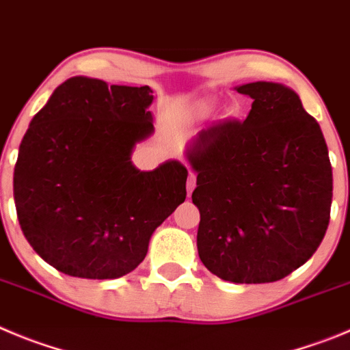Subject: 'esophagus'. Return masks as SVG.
<instances>
[{"instance_id":"obj_1","label":"esophagus","mask_w":350,"mask_h":350,"mask_svg":"<svg viewBox=\"0 0 350 350\" xmlns=\"http://www.w3.org/2000/svg\"><path fill=\"white\" fill-rule=\"evenodd\" d=\"M195 186H197V174H195V172H190V174H188V181H186L188 195H191V191L195 190Z\"/></svg>"}]
</instances>
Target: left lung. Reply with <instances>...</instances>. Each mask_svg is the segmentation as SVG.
I'll return each instance as SVG.
<instances>
[{
    "mask_svg": "<svg viewBox=\"0 0 350 350\" xmlns=\"http://www.w3.org/2000/svg\"><path fill=\"white\" fill-rule=\"evenodd\" d=\"M237 91L254 100L247 119L212 122L186 153L197 171L198 256L224 282H278L325 238L328 148L295 91L264 81Z\"/></svg>",
    "mask_w": 350,
    "mask_h": 350,
    "instance_id": "obj_1",
    "label": "left lung"
}]
</instances>
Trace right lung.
I'll return each mask as SVG.
<instances>
[{"instance_id":"1","label":"right lung","mask_w":350,"mask_h":350,"mask_svg":"<svg viewBox=\"0 0 350 350\" xmlns=\"http://www.w3.org/2000/svg\"><path fill=\"white\" fill-rule=\"evenodd\" d=\"M148 86L70 77L31 120L13 197L22 233L60 273L113 280L138 267L148 241L186 198L188 171L171 160L138 171L131 152L153 133Z\"/></svg>"}]
</instances>
